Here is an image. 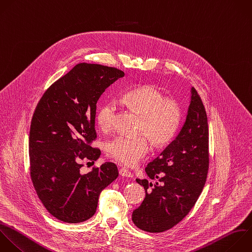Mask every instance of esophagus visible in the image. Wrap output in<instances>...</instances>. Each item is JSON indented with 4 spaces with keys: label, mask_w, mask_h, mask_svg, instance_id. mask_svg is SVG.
<instances>
[{
    "label": "esophagus",
    "mask_w": 252,
    "mask_h": 252,
    "mask_svg": "<svg viewBox=\"0 0 252 252\" xmlns=\"http://www.w3.org/2000/svg\"><path fill=\"white\" fill-rule=\"evenodd\" d=\"M119 174H120L121 176H124V177H132V176H133L132 173H131V171L128 170L127 168H124V167H122V168L119 169Z\"/></svg>",
    "instance_id": "1"
}]
</instances>
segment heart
<instances>
[{"mask_svg": "<svg viewBox=\"0 0 252 252\" xmlns=\"http://www.w3.org/2000/svg\"><path fill=\"white\" fill-rule=\"evenodd\" d=\"M121 102L141 116L139 132L143 134L135 137L118 136L107 144L106 151L116 161L133 166L148 154L150 140L156 147H163L172 141L180 127L182 111L177 100L166 98L153 85L140 86L127 92ZM116 110L114 101H106L98 108L96 122L101 130L113 128Z\"/></svg>", "mask_w": 252, "mask_h": 252, "instance_id": "obj_1", "label": "heart"}]
</instances>
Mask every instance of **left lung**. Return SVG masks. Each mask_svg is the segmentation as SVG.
Segmentation results:
<instances>
[{
  "instance_id": "1",
  "label": "left lung",
  "mask_w": 252,
  "mask_h": 252,
  "mask_svg": "<svg viewBox=\"0 0 252 252\" xmlns=\"http://www.w3.org/2000/svg\"><path fill=\"white\" fill-rule=\"evenodd\" d=\"M148 179H136L146 197L133 211L140 229L162 232L182 220L198 200L209 170V129L202 99L191 89L185 123L177 137L145 168Z\"/></svg>"
}]
</instances>
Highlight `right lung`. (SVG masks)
<instances>
[{
	"label": "right lung",
	"instance_id": "add662e5",
	"mask_svg": "<svg viewBox=\"0 0 252 252\" xmlns=\"http://www.w3.org/2000/svg\"><path fill=\"white\" fill-rule=\"evenodd\" d=\"M124 72L80 63L43 94L30 131V171L36 194L56 219L70 223L92 218L100 192L118 176L113 162L83 173V161L94 162L96 103Z\"/></svg>",
	"mask_w": 252,
	"mask_h": 252
}]
</instances>
